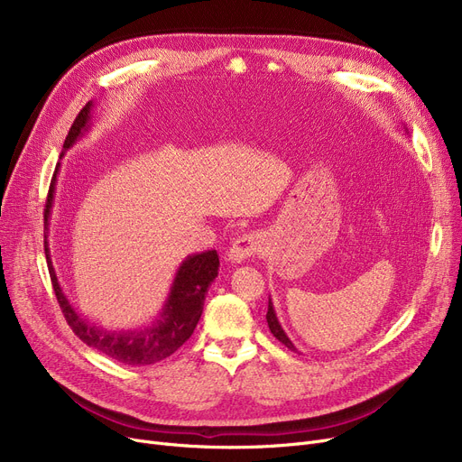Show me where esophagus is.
I'll return each mask as SVG.
<instances>
[{"mask_svg": "<svg viewBox=\"0 0 462 462\" xmlns=\"http://www.w3.org/2000/svg\"><path fill=\"white\" fill-rule=\"evenodd\" d=\"M260 245H262L260 234H256V232L244 234L232 244V247L228 251V262L241 263V262H245L247 258L256 256L260 253Z\"/></svg>", "mask_w": 462, "mask_h": 462, "instance_id": "obj_1", "label": "esophagus"}]
</instances>
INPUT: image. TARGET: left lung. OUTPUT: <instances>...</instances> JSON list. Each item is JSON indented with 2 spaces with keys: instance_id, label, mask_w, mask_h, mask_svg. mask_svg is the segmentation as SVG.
Wrapping results in <instances>:
<instances>
[{
  "instance_id": "1",
  "label": "left lung",
  "mask_w": 462,
  "mask_h": 462,
  "mask_svg": "<svg viewBox=\"0 0 462 462\" xmlns=\"http://www.w3.org/2000/svg\"><path fill=\"white\" fill-rule=\"evenodd\" d=\"M265 320H268V326H270V331L273 333V337L277 338V341H281L288 350H292L296 354H300V350L294 346V343L290 341L286 331L282 329L279 319H277V312H275V307H273V301H272V296L268 298V314H265Z\"/></svg>"
}]
</instances>
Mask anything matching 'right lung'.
<instances>
[{
	"label": "right lung",
	"mask_w": 462,
	"mask_h": 462,
	"mask_svg": "<svg viewBox=\"0 0 462 462\" xmlns=\"http://www.w3.org/2000/svg\"><path fill=\"white\" fill-rule=\"evenodd\" d=\"M91 108L93 101H89L77 116L75 124H72L63 142V152L60 159L91 129ZM58 172L60 164L54 172L51 190H48L46 199L44 253L54 292L67 324L82 343L119 363H124V365H153V363L172 356L192 335L194 328H197L202 317L208 288L218 275L217 251L189 254L180 263L172 286H170L168 298L164 300L162 309L159 310L152 324L133 329H106L103 326H97L86 320L65 296L54 270L51 247H48V225H51V215L54 206Z\"/></svg>",
	"instance_id": "1"
}]
</instances>
